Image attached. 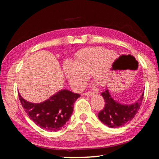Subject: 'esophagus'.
Instances as JSON below:
<instances>
[{"mask_svg": "<svg viewBox=\"0 0 159 159\" xmlns=\"http://www.w3.org/2000/svg\"><path fill=\"white\" fill-rule=\"evenodd\" d=\"M94 93L93 92H91V91H88V92H85V93H83V95H86V96H89V95H93Z\"/></svg>", "mask_w": 159, "mask_h": 159, "instance_id": "esophagus-1", "label": "esophagus"}]
</instances>
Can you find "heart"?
<instances>
[{
	"label": "heart",
	"mask_w": 159,
	"mask_h": 159,
	"mask_svg": "<svg viewBox=\"0 0 159 159\" xmlns=\"http://www.w3.org/2000/svg\"><path fill=\"white\" fill-rule=\"evenodd\" d=\"M102 54L103 51L98 48H89L77 54L75 63H65L64 73L75 88H83L90 74L98 83L106 84L108 64L106 61L101 60Z\"/></svg>",
	"instance_id": "b5f03b06"
}]
</instances>
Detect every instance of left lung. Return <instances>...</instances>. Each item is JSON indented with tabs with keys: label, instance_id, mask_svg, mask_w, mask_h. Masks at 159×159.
Segmentation results:
<instances>
[{
	"label": "left lung",
	"instance_id": "1",
	"mask_svg": "<svg viewBox=\"0 0 159 159\" xmlns=\"http://www.w3.org/2000/svg\"><path fill=\"white\" fill-rule=\"evenodd\" d=\"M101 95L105 100V106L98 113V116L104 125L111 128L122 127L134 118L142 103L144 93L136 103L132 105H122L112 98L108 89Z\"/></svg>",
	"mask_w": 159,
	"mask_h": 159
}]
</instances>
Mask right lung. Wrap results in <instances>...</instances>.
Listing matches in <instances>:
<instances>
[{"label":"right lung","instance_id":"right-lung-1","mask_svg":"<svg viewBox=\"0 0 159 159\" xmlns=\"http://www.w3.org/2000/svg\"><path fill=\"white\" fill-rule=\"evenodd\" d=\"M21 106L31 120L47 131L59 130L69 121L74 103L80 94L67 90H61L40 103H32L23 99L18 93Z\"/></svg>","mask_w":159,"mask_h":159}]
</instances>
